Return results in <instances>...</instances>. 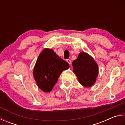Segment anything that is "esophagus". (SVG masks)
<instances>
[{
	"instance_id": "esophagus-1",
	"label": "esophagus",
	"mask_w": 125,
	"mask_h": 125,
	"mask_svg": "<svg viewBox=\"0 0 125 125\" xmlns=\"http://www.w3.org/2000/svg\"><path fill=\"white\" fill-rule=\"evenodd\" d=\"M66 61H67V62L69 63V64H71V60H70V59H67V60H66Z\"/></svg>"
}]
</instances>
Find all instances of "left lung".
Instances as JSON below:
<instances>
[{
    "label": "left lung",
    "mask_w": 125,
    "mask_h": 125,
    "mask_svg": "<svg viewBox=\"0 0 125 125\" xmlns=\"http://www.w3.org/2000/svg\"><path fill=\"white\" fill-rule=\"evenodd\" d=\"M73 72L80 83L85 87H90L95 83L99 73L98 66L90 55L84 52L78 54L73 62Z\"/></svg>",
    "instance_id": "left-lung-1"
}]
</instances>
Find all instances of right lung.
<instances>
[{
	"instance_id": "1",
	"label": "right lung",
	"mask_w": 125,
	"mask_h": 125,
	"mask_svg": "<svg viewBox=\"0 0 125 125\" xmlns=\"http://www.w3.org/2000/svg\"><path fill=\"white\" fill-rule=\"evenodd\" d=\"M69 68V64L60 58L54 50L44 48L39 55L33 70L37 86L44 92L51 91L62 72Z\"/></svg>"
}]
</instances>
